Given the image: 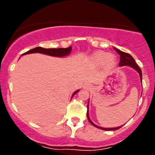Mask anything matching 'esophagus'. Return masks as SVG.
Returning <instances> with one entry per match:
<instances>
[{
	"label": "esophagus",
	"mask_w": 155,
	"mask_h": 155,
	"mask_svg": "<svg viewBox=\"0 0 155 155\" xmlns=\"http://www.w3.org/2000/svg\"><path fill=\"white\" fill-rule=\"evenodd\" d=\"M84 88H87V89H88V88H90V87H91V84H90L89 83H85L84 85Z\"/></svg>",
	"instance_id": "34e87169"
}]
</instances>
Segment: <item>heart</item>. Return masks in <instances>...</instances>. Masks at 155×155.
<instances>
[{
  "instance_id": "1",
  "label": "heart",
  "mask_w": 155,
  "mask_h": 155,
  "mask_svg": "<svg viewBox=\"0 0 155 155\" xmlns=\"http://www.w3.org/2000/svg\"><path fill=\"white\" fill-rule=\"evenodd\" d=\"M91 61L96 64H102L104 62L112 64L116 61V57L105 52H96L91 56Z\"/></svg>"
}]
</instances>
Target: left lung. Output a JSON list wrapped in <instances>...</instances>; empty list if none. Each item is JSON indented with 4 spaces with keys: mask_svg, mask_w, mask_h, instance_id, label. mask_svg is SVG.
<instances>
[{
    "mask_svg": "<svg viewBox=\"0 0 155 155\" xmlns=\"http://www.w3.org/2000/svg\"><path fill=\"white\" fill-rule=\"evenodd\" d=\"M115 50H116L117 53L120 54V64H119V66L120 67H124V66H129V67H130L132 68L133 69H134L136 71H137L138 74H140V81L142 82V72H141V70L140 69V68L138 67L137 64H136L135 61H134V59L133 58V57L131 55H130L129 53H125V52H123L121 50H118V49H116V48H114ZM89 102L87 103V120L88 121L90 122V124L91 125H93L94 127H97L98 129H101V130H118V129L121 128L123 126H120V127H113V128H104V127H98V126L95 125V124L93 123L92 121L91 120L89 117V113H88V109H89Z\"/></svg>",
    "mask_w": 155,
    "mask_h": 155,
    "instance_id": "8db88e82",
    "label": "left lung"
}]
</instances>
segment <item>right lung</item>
I'll list each match as a JSON object with an SVG mask.
<instances>
[{
    "label": "right lung",
    "mask_w": 155,
    "mask_h": 155,
    "mask_svg": "<svg viewBox=\"0 0 155 155\" xmlns=\"http://www.w3.org/2000/svg\"><path fill=\"white\" fill-rule=\"evenodd\" d=\"M71 50H72V47L71 46H69L68 48H57V49H55V48H53V49H45V48L42 47H35L34 49H31V50H28L26 53H23L22 55H26V54H29V53H42V54H46V55L52 56V57H66V56H68L71 53ZM79 90H77L74 92V94H72V97L75 94L78 92Z\"/></svg>",
    "instance_id": "right-lung-1"
}]
</instances>
